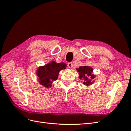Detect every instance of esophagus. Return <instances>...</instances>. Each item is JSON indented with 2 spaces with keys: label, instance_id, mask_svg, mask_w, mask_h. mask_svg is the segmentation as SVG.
Returning a JSON list of instances; mask_svg holds the SVG:
<instances>
[{
  "label": "esophagus",
  "instance_id": "esophagus-1",
  "mask_svg": "<svg viewBox=\"0 0 131 131\" xmlns=\"http://www.w3.org/2000/svg\"><path fill=\"white\" fill-rule=\"evenodd\" d=\"M73 63H72V62H69V63H68V67L69 68H72V67H73Z\"/></svg>",
  "mask_w": 131,
  "mask_h": 131
}]
</instances>
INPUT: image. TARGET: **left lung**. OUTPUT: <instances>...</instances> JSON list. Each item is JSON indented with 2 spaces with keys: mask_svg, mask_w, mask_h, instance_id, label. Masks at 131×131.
<instances>
[{
  "mask_svg": "<svg viewBox=\"0 0 131 131\" xmlns=\"http://www.w3.org/2000/svg\"><path fill=\"white\" fill-rule=\"evenodd\" d=\"M77 72L79 73V78L82 80L85 86H89L93 84V80L96 78L92 73L93 69L90 66H81L79 68H77Z\"/></svg>",
  "mask_w": 131,
  "mask_h": 131,
  "instance_id": "obj_1",
  "label": "left lung"
}]
</instances>
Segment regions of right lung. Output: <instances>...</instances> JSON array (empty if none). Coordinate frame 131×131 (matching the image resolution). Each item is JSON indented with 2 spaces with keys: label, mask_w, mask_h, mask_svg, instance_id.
Returning <instances> with one entry per match:
<instances>
[{
  "label": "right lung",
  "mask_w": 131,
  "mask_h": 131,
  "mask_svg": "<svg viewBox=\"0 0 131 131\" xmlns=\"http://www.w3.org/2000/svg\"><path fill=\"white\" fill-rule=\"evenodd\" d=\"M67 67L64 63H56L53 61L43 66H40L36 71L39 84L45 88H51L52 82L57 79L59 72L66 69Z\"/></svg>",
  "instance_id": "right-lung-1"
}]
</instances>
